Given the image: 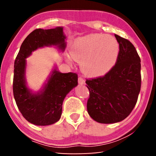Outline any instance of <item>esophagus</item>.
Segmentation results:
<instances>
[{"label":"esophagus","instance_id":"obj_1","mask_svg":"<svg viewBox=\"0 0 156 156\" xmlns=\"http://www.w3.org/2000/svg\"><path fill=\"white\" fill-rule=\"evenodd\" d=\"M78 83L80 84H85V80L83 78L79 77L78 78Z\"/></svg>","mask_w":156,"mask_h":156}]
</instances>
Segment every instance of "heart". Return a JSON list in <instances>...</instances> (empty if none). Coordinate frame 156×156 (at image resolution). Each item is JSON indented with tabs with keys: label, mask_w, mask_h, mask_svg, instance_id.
<instances>
[{
	"label": "heart",
	"mask_w": 156,
	"mask_h": 156,
	"mask_svg": "<svg viewBox=\"0 0 156 156\" xmlns=\"http://www.w3.org/2000/svg\"><path fill=\"white\" fill-rule=\"evenodd\" d=\"M119 44L113 37L91 34L79 37L71 47V55L80 62L83 72L91 76L106 74L114 67L119 55ZM67 61L72 59L67 58Z\"/></svg>",
	"instance_id": "heart-1"
}]
</instances>
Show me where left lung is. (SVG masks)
Wrapping results in <instances>:
<instances>
[{
	"instance_id": "left-lung-1",
	"label": "left lung",
	"mask_w": 156,
	"mask_h": 156,
	"mask_svg": "<svg viewBox=\"0 0 156 156\" xmlns=\"http://www.w3.org/2000/svg\"><path fill=\"white\" fill-rule=\"evenodd\" d=\"M115 37L120 51L114 67L102 77L86 80L89 115L103 124L125 119L135 107L141 87L140 58L135 47L117 34Z\"/></svg>"
}]
</instances>
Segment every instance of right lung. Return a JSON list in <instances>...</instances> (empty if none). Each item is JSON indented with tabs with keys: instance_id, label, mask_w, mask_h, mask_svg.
Wrapping results in <instances>:
<instances>
[{
	"instance_id": "1",
	"label": "right lung",
	"mask_w": 156,
	"mask_h": 156,
	"mask_svg": "<svg viewBox=\"0 0 156 156\" xmlns=\"http://www.w3.org/2000/svg\"><path fill=\"white\" fill-rule=\"evenodd\" d=\"M51 46L65 51L66 36L63 27L33 31L23 42L14 62L13 92L16 103L23 117L35 125L46 126L58 122L62 115L63 100L78 85L76 73H61L55 66L41 90L33 92L28 87L26 58L36 49Z\"/></svg>"
}]
</instances>
